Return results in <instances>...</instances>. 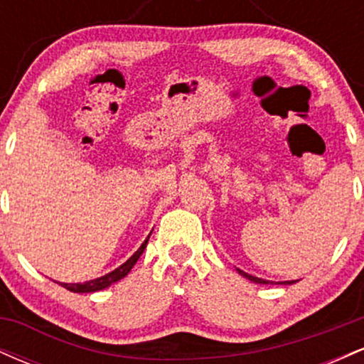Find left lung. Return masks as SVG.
<instances>
[{
    "label": "left lung",
    "mask_w": 364,
    "mask_h": 364,
    "mask_svg": "<svg viewBox=\"0 0 364 364\" xmlns=\"http://www.w3.org/2000/svg\"><path fill=\"white\" fill-rule=\"evenodd\" d=\"M237 272H240L241 275H243V277H246V279H248V281H252V282H257V284H269V281H265V279L255 277V275L246 274V272H243V270H240V269H237ZM292 282H296V281H292ZM292 282L289 281V282H279V284H292Z\"/></svg>",
    "instance_id": "left-lung-1"
}]
</instances>
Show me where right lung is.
I'll use <instances>...</instances> for the list:
<instances>
[{
    "mask_svg": "<svg viewBox=\"0 0 364 364\" xmlns=\"http://www.w3.org/2000/svg\"><path fill=\"white\" fill-rule=\"evenodd\" d=\"M149 237L144 241V243H141L140 248L136 250V252L133 253L132 257H129L128 260L123 263V265L118 267V269H116V270H112V272L102 275V277H99V279H94V281H89V282H83V284H65V282H60V286H63V287H65V289H68V291H72V292H95V291L106 289V287H109L111 284L118 282L123 277H127L129 270L133 269V265H135L136 260H139V258H140V255L144 253L145 248H147Z\"/></svg>",
    "mask_w": 364,
    "mask_h": 364,
    "instance_id": "right-lung-1",
    "label": "right lung"
}]
</instances>
